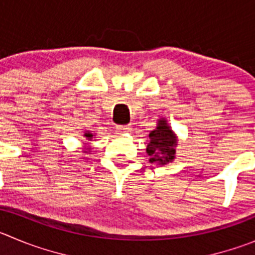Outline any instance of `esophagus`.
<instances>
[{
	"mask_svg": "<svg viewBox=\"0 0 255 255\" xmlns=\"http://www.w3.org/2000/svg\"><path fill=\"white\" fill-rule=\"evenodd\" d=\"M117 129H118V132L120 133H128V132H130V129H132V128H130V126H118V127H117Z\"/></svg>",
	"mask_w": 255,
	"mask_h": 255,
	"instance_id": "34e87169",
	"label": "esophagus"
}]
</instances>
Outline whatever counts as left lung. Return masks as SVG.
<instances>
[{"instance_id":"1","label":"left lung","mask_w":255,"mask_h":255,"mask_svg":"<svg viewBox=\"0 0 255 255\" xmlns=\"http://www.w3.org/2000/svg\"><path fill=\"white\" fill-rule=\"evenodd\" d=\"M148 143L146 152L149 156V162L157 165H167L176 157L177 135L168 125L166 118L157 121V126L148 134Z\"/></svg>"}]
</instances>
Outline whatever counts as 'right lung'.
Instances as JSON below:
<instances>
[{"mask_svg": "<svg viewBox=\"0 0 255 255\" xmlns=\"http://www.w3.org/2000/svg\"><path fill=\"white\" fill-rule=\"evenodd\" d=\"M83 137H84L87 141H93V138L95 137L94 133H92L90 130H84V134H83ZM84 153H89V152H92V149H90V147H88V143L87 142H84Z\"/></svg>", "mask_w": 255, "mask_h": 255, "instance_id": "1", "label": "right lung"}]
</instances>
